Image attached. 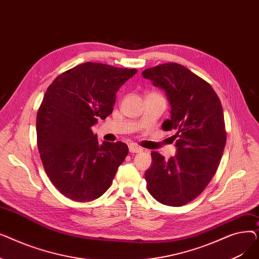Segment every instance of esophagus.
I'll return each mask as SVG.
<instances>
[{"mask_svg":"<svg viewBox=\"0 0 259 259\" xmlns=\"http://www.w3.org/2000/svg\"><path fill=\"white\" fill-rule=\"evenodd\" d=\"M129 151L131 153H141V152H143V148L132 144L129 146Z\"/></svg>","mask_w":259,"mask_h":259,"instance_id":"1","label":"esophagus"}]
</instances>
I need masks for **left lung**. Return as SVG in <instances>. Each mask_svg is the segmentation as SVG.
Instances as JSON below:
<instances>
[{
  "mask_svg": "<svg viewBox=\"0 0 259 259\" xmlns=\"http://www.w3.org/2000/svg\"><path fill=\"white\" fill-rule=\"evenodd\" d=\"M165 90L171 117L162 130H173L176 154L165 160L152 152L145 172L148 191L158 202L180 207L196 198L214 176L227 141L223 106L211 85L183 65L161 64L143 71Z\"/></svg>",
  "mask_w": 259,
  "mask_h": 259,
  "instance_id": "1",
  "label": "left lung"
}]
</instances>
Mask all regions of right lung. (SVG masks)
Instances as JSON below:
<instances>
[{"instance_id":"add662e5","label":"right lung","mask_w":259,"mask_h":259,"mask_svg":"<svg viewBox=\"0 0 259 259\" xmlns=\"http://www.w3.org/2000/svg\"><path fill=\"white\" fill-rule=\"evenodd\" d=\"M137 72L87 62L47 88L36 115L37 148L49 180L66 197L91 201L111 186L128 146L100 144L91 127L112 113L116 92Z\"/></svg>"}]
</instances>
